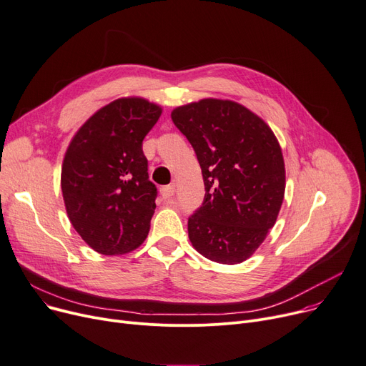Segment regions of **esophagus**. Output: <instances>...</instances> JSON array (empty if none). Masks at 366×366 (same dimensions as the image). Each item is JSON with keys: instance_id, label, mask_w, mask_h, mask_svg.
<instances>
[{"instance_id": "34e87169", "label": "esophagus", "mask_w": 366, "mask_h": 366, "mask_svg": "<svg viewBox=\"0 0 366 366\" xmlns=\"http://www.w3.org/2000/svg\"><path fill=\"white\" fill-rule=\"evenodd\" d=\"M160 194L163 199H170L175 194V187L174 185H164L160 188Z\"/></svg>"}]
</instances>
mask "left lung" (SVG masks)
Instances as JSON below:
<instances>
[{"label": "left lung", "instance_id": "8db88e82", "mask_svg": "<svg viewBox=\"0 0 366 366\" xmlns=\"http://www.w3.org/2000/svg\"><path fill=\"white\" fill-rule=\"evenodd\" d=\"M170 116L196 152L204 181L203 204L188 217L192 247L217 263L247 260L275 225L284 200L277 137L257 114L231 100L204 99Z\"/></svg>", "mask_w": 366, "mask_h": 366}]
</instances>
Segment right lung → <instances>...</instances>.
I'll use <instances>...</instances> for the list:
<instances>
[{"label":"right lung","mask_w":366,"mask_h":366,"mask_svg":"<svg viewBox=\"0 0 366 366\" xmlns=\"http://www.w3.org/2000/svg\"><path fill=\"white\" fill-rule=\"evenodd\" d=\"M162 107L141 97L117 99L95 112L71 138L61 166L69 221L106 256L139 247L150 231L157 188L149 179L142 139Z\"/></svg>","instance_id":"add662e5"}]
</instances>
